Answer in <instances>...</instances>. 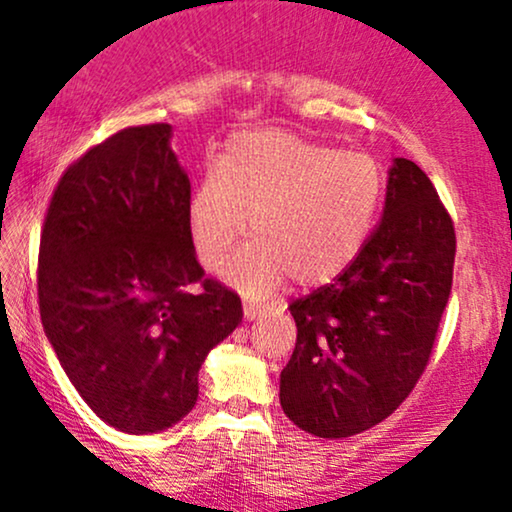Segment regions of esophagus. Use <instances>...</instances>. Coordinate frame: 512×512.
<instances>
[{"mask_svg": "<svg viewBox=\"0 0 512 512\" xmlns=\"http://www.w3.org/2000/svg\"><path fill=\"white\" fill-rule=\"evenodd\" d=\"M242 310H244V319H247V321H254V319H258L263 314L261 307L254 305V303H244Z\"/></svg>", "mask_w": 512, "mask_h": 512, "instance_id": "obj_1", "label": "esophagus"}]
</instances>
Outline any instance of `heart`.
I'll return each instance as SVG.
<instances>
[{"mask_svg":"<svg viewBox=\"0 0 512 512\" xmlns=\"http://www.w3.org/2000/svg\"><path fill=\"white\" fill-rule=\"evenodd\" d=\"M384 172L368 153L340 151L282 130L237 137L223 172H209L188 202L186 226L202 268L216 270L247 235L254 242L226 270L247 296L291 277L333 282L356 261L373 230Z\"/></svg>","mask_w":512,"mask_h":512,"instance_id":"1","label":"heart"}]
</instances>
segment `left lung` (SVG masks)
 Segmentation results:
<instances>
[{"instance_id":"8db88e82","label":"left lung","mask_w":512,"mask_h":512,"mask_svg":"<svg viewBox=\"0 0 512 512\" xmlns=\"http://www.w3.org/2000/svg\"><path fill=\"white\" fill-rule=\"evenodd\" d=\"M457 237L431 179L394 158L382 221L349 268L293 300L296 349L279 403L298 429L349 438L387 419L429 363Z\"/></svg>"}]
</instances>
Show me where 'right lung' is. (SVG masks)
<instances>
[{
	"instance_id": "add662e5",
	"label": "right lung",
	"mask_w": 512,
	"mask_h": 512,
	"mask_svg": "<svg viewBox=\"0 0 512 512\" xmlns=\"http://www.w3.org/2000/svg\"><path fill=\"white\" fill-rule=\"evenodd\" d=\"M170 137L167 123L137 125L83 153L39 244L46 338L90 410L135 436L193 410L205 356L242 321L240 296L195 258L191 181Z\"/></svg>"
}]
</instances>
